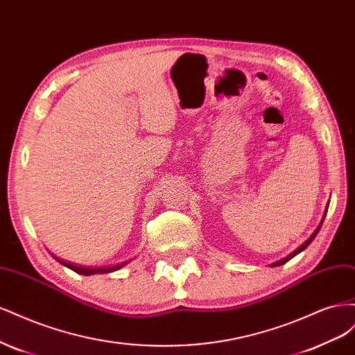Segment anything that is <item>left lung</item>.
<instances>
[{"mask_svg": "<svg viewBox=\"0 0 355 355\" xmlns=\"http://www.w3.org/2000/svg\"><path fill=\"white\" fill-rule=\"evenodd\" d=\"M329 207V206H327ZM327 207H326V211H324V214H323V219H321V222H320V225L318 227L315 228V231L311 234V237L304 243V244H300L296 250H293L292 253H290L288 256H286V257H283V259H280V261H277V262H274V263H271L270 266H280V265H283V263H286V262H288L290 259H292V257H295L296 254H299L300 252H304L306 247L311 244V241H313L315 237H317V234H318V231H320V228H321V225H323V220H324V218H326V213H327Z\"/></svg>", "mask_w": 355, "mask_h": 355, "instance_id": "8db88e82", "label": "left lung"}]
</instances>
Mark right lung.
<instances>
[{
	"label": "right lung",
	"mask_w": 355,
	"mask_h": 355,
	"mask_svg": "<svg viewBox=\"0 0 355 355\" xmlns=\"http://www.w3.org/2000/svg\"><path fill=\"white\" fill-rule=\"evenodd\" d=\"M55 259L62 263L63 266L69 268V270L75 271L77 274H81V275H93V274H108V272H114L116 270H120V268H123L124 265H127L130 261L127 262H123V263H118V265H114V266H106V268H85V266H78V265H73V263H69V262H65L59 259V257H56L55 254H51Z\"/></svg>",
	"instance_id": "1"
}]
</instances>
